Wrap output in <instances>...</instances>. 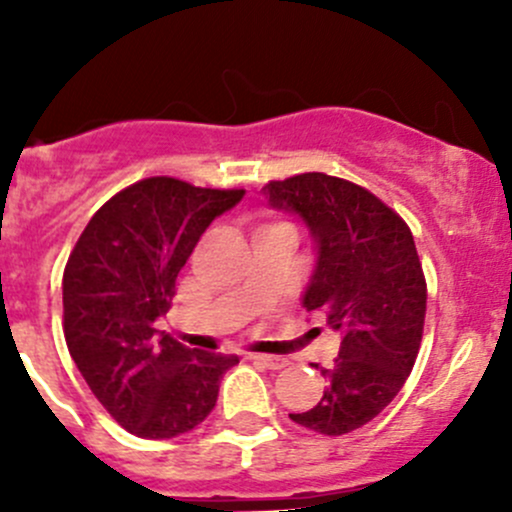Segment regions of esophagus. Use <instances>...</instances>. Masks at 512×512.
Listing matches in <instances>:
<instances>
[{"label": "esophagus", "instance_id": "34e87169", "mask_svg": "<svg viewBox=\"0 0 512 512\" xmlns=\"http://www.w3.org/2000/svg\"><path fill=\"white\" fill-rule=\"evenodd\" d=\"M250 359H255L257 364L267 366V369H272V371L285 369V366L289 364L285 356H272V354H250Z\"/></svg>", "mask_w": 512, "mask_h": 512}]
</instances>
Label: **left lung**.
Returning <instances> with one entry per match:
<instances>
[{
  "mask_svg": "<svg viewBox=\"0 0 512 512\" xmlns=\"http://www.w3.org/2000/svg\"><path fill=\"white\" fill-rule=\"evenodd\" d=\"M270 208L304 220L314 240L307 312H322L342 347L314 409L289 414L324 436L361 428L409 379L426 319V277L409 225L374 193L327 173L272 180ZM319 369V366H317Z\"/></svg>",
  "mask_w": 512,
  "mask_h": 512,
  "instance_id": "left-lung-1",
  "label": "left lung"
}]
</instances>
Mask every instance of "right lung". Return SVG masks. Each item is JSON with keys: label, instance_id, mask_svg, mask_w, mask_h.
I'll return each instance as SVG.
<instances>
[{"label": "right lung", "instance_id": "obj_1", "mask_svg": "<svg viewBox=\"0 0 512 512\" xmlns=\"http://www.w3.org/2000/svg\"><path fill=\"white\" fill-rule=\"evenodd\" d=\"M245 190L146 178L96 210L64 270V337L89 389L128 433L173 438L215 409L237 356L198 352L156 329L200 235Z\"/></svg>", "mask_w": 512, "mask_h": 512}]
</instances>
